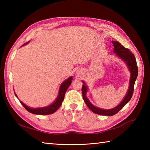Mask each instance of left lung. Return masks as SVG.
<instances>
[{"instance_id": "left-lung-1", "label": "left lung", "mask_w": 150, "mask_h": 150, "mask_svg": "<svg viewBox=\"0 0 150 150\" xmlns=\"http://www.w3.org/2000/svg\"><path fill=\"white\" fill-rule=\"evenodd\" d=\"M112 43L114 46V52L117 54L118 57L122 59L124 62L126 63L127 66H128V68L131 71V78L129 81V87L128 89V93H127L126 97H124L123 100L121 102L120 104L118 105L115 108L111 110H103L94 106L93 104L90 103V102L88 100L86 93L87 92V87L85 86L84 82H82L84 84L82 85V94L83 97V99L85 102L86 104L90 109L93 111V113L100 115H106V116H112L117 113L125 105L128 103L131 99V98L134 91V84L135 82L137 77L138 75V67L137 64V61L135 59V55L131 52L129 49L126 48L121 44L117 41H112Z\"/></svg>"}]
</instances>
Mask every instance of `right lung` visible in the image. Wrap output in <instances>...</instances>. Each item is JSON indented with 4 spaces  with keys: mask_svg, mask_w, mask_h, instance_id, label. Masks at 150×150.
<instances>
[{
    "mask_svg": "<svg viewBox=\"0 0 150 150\" xmlns=\"http://www.w3.org/2000/svg\"><path fill=\"white\" fill-rule=\"evenodd\" d=\"M24 45V44H23ZM71 81H72V77H69V79H67L66 81H65L63 83L61 84L60 87V90H59V93L58 97L56 99V100L54 102V103L50 105V106L45 107V108H31L27 106L26 105H25L22 102L20 101L21 104L24 106V108L26 109L29 112L33 113V114H37V115H50L52 114L59 109V108L61 106V104L62 103V101L64 98V95L66 92V90H68V87L71 85ZM15 96L17 97V95L15 94Z\"/></svg>",
    "mask_w": 150,
    "mask_h": 150,
    "instance_id": "obj_1",
    "label": "right lung"
}]
</instances>
